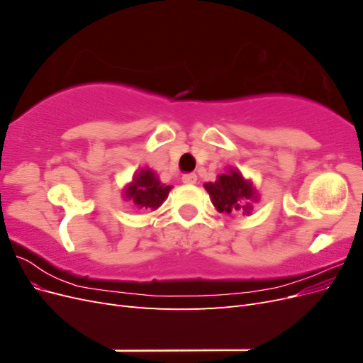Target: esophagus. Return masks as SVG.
Segmentation results:
<instances>
[{"label": "esophagus", "instance_id": "34e87169", "mask_svg": "<svg viewBox=\"0 0 363 363\" xmlns=\"http://www.w3.org/2000/svg\"><path fill=\"white\" fill-rule=\"evenodd\" d=\"M182 180L186 184H195L199 179H196V174H184L183 177H182Z\"/></svg>", "mask_w": 363, "mask_h": 363}]
</instances>
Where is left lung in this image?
Here are the masks:
<instances>
[{
	"instance_id": "obj_1",
	"label": "left lung",
	"mask_w": 363,
	"mask_h": 363,
	"mask_svg": "<svg viewBox=\"0 0 363 363\" xmlns=\"http://www.w3.org/2000/svg\"><path fill=\"white\" fill-rule=\"evenodd\" d=\"M204 188L211 195L216 211L221 213L250 215L252 203L257 201L252 183L245 180L238 169H228L227 174L218 175L215 183H206Z\"/></svg>"
}]
</instances>
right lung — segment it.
Listing matches in <instances>:
<instances>
[{
  "label": "right lung",
  "instance_id": "right-lung-1",
  "mask_svg": "<svg viewBox=\"0 0 363 363\" xmlns=\"http://www.w3.org/2000/svg\"><path fill=\"white\" fill-rule=\"evenodd\" d=\"M171 186L160 183L159 177L152 169H140L135 174L124 192L127 200L133 201L139 208H151L156 211L162 203L168 199Z\"/></svg>",
  "mask_w": 363,
  "mask_h": 363
}]
</instances>
